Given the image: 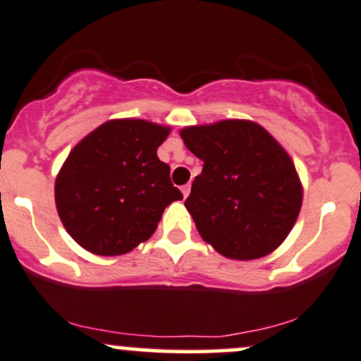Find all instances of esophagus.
<instances>
[{
	"mask_svg": "<svg viewBox=\"0 0 361 361\" xmlns=\"http://www.w3.org/2000/svg\"><path fill=\"white\" fill-rule=\"evenodd\" d=\"M190 190H192V186H190V185H183V186H181V193H183L185 198L190 195Z\"/></svg>",
	"mask_w": 361,
	"mask_h": 361,
	"instance_id": "obj_1",
	"label": "esophagus"
}]
</instances>
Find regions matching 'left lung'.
Here are the masks:
<instances>
[{"label": "left lung", "mask_w": 361, "mask_h": 361, "mask_svg": "<svg viewBox=\"0 0 361 361\" xmlns=\"http://www.w3.org/2000/svg\"><path fill=\"white\" fill-rule=\"evenodd\" d=\"M180 135L204 161L185 202L202 238L226 258L275 251L302 207L299 175L285 149L250 120L186 127Z\"/></svg>", "instance_id": "1"}]
</instances>
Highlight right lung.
Masks as SVG:
<instances>
[{"label":"right lung","mask_w":361,"mask_h":361,"mask_svg":"<svg viewBox=\"0 0 361 361\" xmlns=\"http://www.w3.org/2000/svg\"><path fill=\"white\" fill-rule=\"evenodd\" d=\"M169 127L109 120L78 142L56 178V207L86 251L118 256L154 234L164 209L183 195L156 151Z\"/></svg>","instance_id":"obj_1"}]
</instances>
